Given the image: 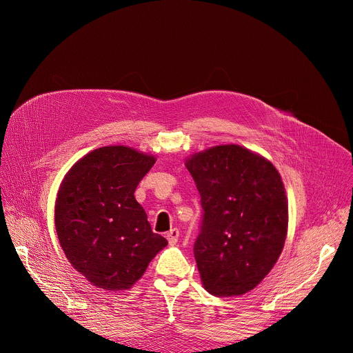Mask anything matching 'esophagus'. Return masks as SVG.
Returning <instances> with one entry per match:
<instances>
[{
    "instance_id": "esophagus-1",
    "label": "esophagus",
    "mask_w": 353,
    "mask_h": 353,
    "mask_svg": "<svg viewBox=\"0 0 353 353\" xmlns=\"http://www.w3.org/2000/svg\"><path fill=\"white\" fill-rule=\"evenodd\" d=\"M167 241H168V243L171 245V246H174V245H176V242H178V238H179V231H178V228H172V230H170L168 232H167Z\"/></svg>"
}]
</instances>
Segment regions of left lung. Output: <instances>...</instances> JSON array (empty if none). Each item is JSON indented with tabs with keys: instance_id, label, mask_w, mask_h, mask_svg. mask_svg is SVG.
<instances>
[{
	"instance_id": "left-lung-1",
	"label": "left lung",
	"mask_w": 353,
	"mask_h": 353,
	"mask_svg": "<svg viewBox=\"0 0 353 353\" xmlns=\"http://www.w3.org/2000/svg\"><path fill=\"white\" fill-rule=\"evenodd\" d=\"M201 196V234L194 256L203 288L241 296L273 269L288 232V200L270 160L236 144L186 157Z\"/></svg>"
}]
</instances>
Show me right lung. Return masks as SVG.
<instances>
[{
  "label": "right lung",
  "instance_id": "right-lung-1",
  "mask_svg": "<svg viewBox=\"0 0 353 353\" xmlns=\"http://www.w3.org/2000/svg\"><path fill=\"white\" fill-rule=\"evenodd\" d=\"M156 157L125 145L97 148L65 174L54 223L72 266L94 287L130 290L167 245L152 232L134 192Z\"/></svg>",
  "mask_w": 353,
  "mask_h": 353
}]
</instances>
